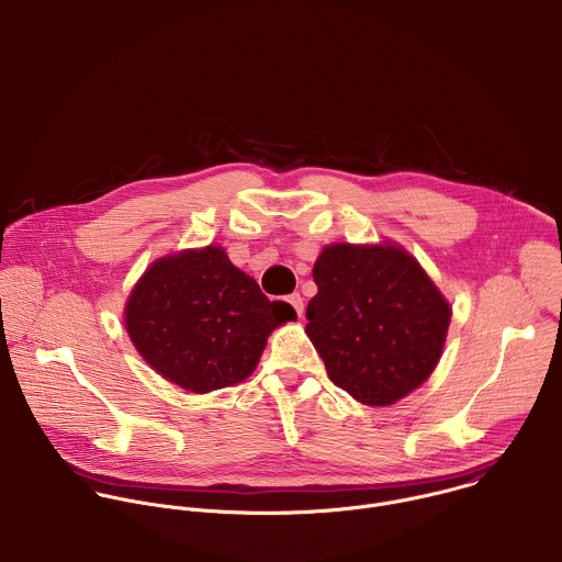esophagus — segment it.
<instances>
[{"label": "esophagus", "mask_w": 562, "mask_h": 562, "mask_svg": "<svg viewBox=\"0 0 562 562\" xmlns=\"http://www.w3.org/2000/svg\"><path fill=\"white\" fill-rule=\"evenodd\" d=\"M289 302H291V306L295 308V313L302 317V315H304V300H302V295H300V293H291V295H289Z\"/></svg>", "instance_id": "esophagus-1"}]
</instances>
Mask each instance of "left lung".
I'll return each instance as SVG.
<instances>
[{
    "mask_svg": "<svg viewBox=\"0 0 562 562\" xmlns=\"http://www.w3.org/2000/svg\"><path fill=\"white\" fill-rule=\"evenodd\" d=\"M313 280L306 335L337 389L391 406L432 375L452 313L413 256L391 245H333Z\"/></svg>",
    "mask_w": 562,
    "mask_h": 562,
    "instance_id": "1",
    "label": "left lung"
}]
</instances>
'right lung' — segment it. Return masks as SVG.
<instances>
[{"label": "right lung", "instance_id": "add662e5", "mask_svg": "<svg viewBox=\"0 0 562 562\" xmlns=\"http://www.w3.org/2000/svg\"><path fill=\"white\" fill-rule=\"evenodd\" d=\"M295 319L221 247L154 262L134 286L125 326L143 359L176 386L210 393L247 380L269 333Z\"/></svg>", "mask_w": 562, "mask_h": 562}]
</instances>
